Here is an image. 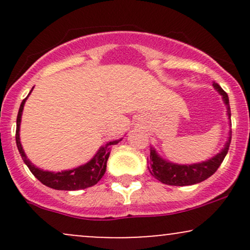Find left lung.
I'll return each instance as SVG.
<instances>
[{
	"label": "left lung",
	"instance_id": "8db88e82",
	"mask_svg": "<svg viewBox=\"0 0 250 250\" xmlns=\"http://www.w3.org/2000/svg\"><path fill=\"white\" fill-rule=\"evenodd\" d=\"M214 87L222 95L223 101L227 105V113L230 119V107H229L228 95L217 83H214ZM231 141V131L229 134V139L227 141L225 148L221 150L216 156L208 160L206 162L195 163V165H175L165 161L161 159L154 149H150V155L148 159V169L150 174L153 175L160 182L169 186H190L195 183H200L202 181L210 177L225 160L227 153H228L229 146Z\"/></svg>",
	"mask_w": 250,
	"mask_h": 250
}]
</instances>
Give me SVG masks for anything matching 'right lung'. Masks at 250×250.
I'll return each mask as SVG.
<instances>
[{"label":"right lung","mask_w":250,"mask_h":250,"mask_svg":"<svg viewBox=\"0 0 250 250\" xmlns=\"http://www.w3.org/2000/svg\"><path fill=\"white\" fill-rule=\"evenodd\" d=\"M27 97L22 101L20 105L19 114H17L16 119V146L19 149L20 154H21L22 160H23L27 167L33 173L34 176L36 177L40 182L47 187L57 189V190H80V189H85L91 186L96 185L102 176L105 173V168H107V161L110 150H109V146H113L119 143V141L109 142L105 147H102L97 151V154L88 163L84 166H80L75 169L71 170H64L61 173H51V171H44L42 169H39L31 163L25 156L23 149H22L21 142H20V125H21V116L22 110H23V105Z\"/></svg>","instance_id":"right-lung-1"}]
</instances>
